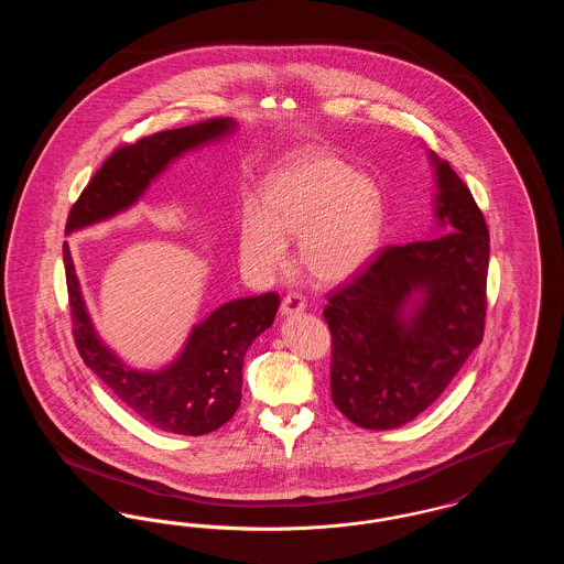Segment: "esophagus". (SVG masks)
Instances as JSON below:
<instances>
[{"label":"esophagus","instance_id":"esophagus-1","mask_svg":"<svg viewBox=\"0 0 564 564\" xmlns=\"http://www.w3.org/2000/svg\"><path fill=\"white\" fill-rule=\"evenodd\" d=\"M306 308V300L304 295L300 294H288L281 302V313L283 315H295V313H302Z\"/></svg>","mask_w":564,"mask_h":564}]
</instances>
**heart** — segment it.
Masks as SVG:
<instances>
[{"label":"heart","instance_id":"obj_1","mask_svg":"<svg viewBox=\"0 0 564 564\" xmlns=\"http://www.w3.org/2000/svg\"><path fill=\"white\" fill-rule=\"evenodd\" d=\"M382 196L375 182L329 152L297 156L270 182L262 200L242 203L237 245L242 264L276 274L297 237L304 270L322 281L352 276L375 256L382 232Z\"/></svg>","mask_w":564,"mask_h":564}]
</instances>
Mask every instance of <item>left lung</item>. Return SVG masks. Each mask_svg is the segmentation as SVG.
<instances>
[{"label": "left lung", "mask_w": 564, "mask_h": 564, "mask_svg": "<svg viewBox=\"0 0 564 564\" xmlns=\"http://www.w3.org/2000/svg\"><path fill=\"white\" fill-rule=\"evenodd\" d=\"M446 235L391 245L327 297L332 400L364 430L416 419L482 343L490 239L480 207L433 152Z\"/></svg>", "instance_id": "1"}]
</instances>
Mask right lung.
Wrapping results in <instances>:
<instances>
[{
  "instance_id": "1",
  "label": "right lung",
  "mask_w": 564,
  "mask_h": 564,
  "mask_svg": "<svg viewBox=\"0 0 564 564\" xmlns=\"http://www.w3.org/2000/svg\"><path fill=\"white\" fill-rule=\"evenodd\" d=\"M235 129V120L212 118L116 148L82 189L67 217L65 232L69 235L129 209L169 162ZM63 260L72 332L82 361L108 384L120 402L148 425L180 435L212 433L235 416L241 403L245 352L274 322L279 295H249L219 306L200 325H194L186 349L169 368L161 372H137L99 340L82 300L67 242L63 245Z\"/></svg>"
}]
</instances>
